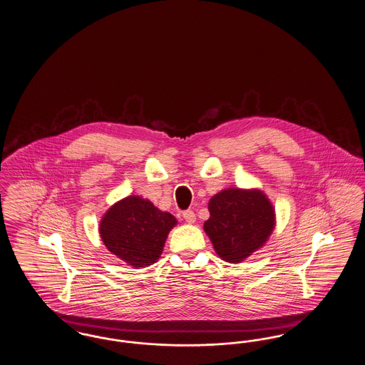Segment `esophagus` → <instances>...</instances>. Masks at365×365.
<instances>
[{
    "label": "esophagus",
    "instance_id": "esophagus-1",
    "mask_svg": "<svg viewBox=\"0 0 365 365\" xmlns=\"http://www.w3.org/2000/svg\"><path fill=\"white\" fill-rule=\"evenodd\" d=\"M183 219L186 220V223L192 225L195 222V213L192 210H185L183 212Z\"/></svg>",
    "mask_w": 365,
    "mask_h": 365
}]
</instances>
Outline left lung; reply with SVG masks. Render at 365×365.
Listing matches in <instances>:
<instances>
[{
	"mask_svg": "<svg viewBox=\"0 0 365 365\" xmlns=\"http://www.w3.org/2000/svg\"><path fill=\"white\" fill-rule=\"evenodd\" d=\"M210 216L204 231L222 260L238 264L262 247L271 237L275 208L260 189L230 187L208 202Z\"/></svg>",
	"mask_w": 365,
	"mask_h": 365,
	"instance_id": "left-lung-1",
	"label": "left lung"
}]
</instances>
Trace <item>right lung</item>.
<instances>
[{"label":"right lung","mask_w":365,"mask_h":365,"mask_svg":"<svg viewBox=\"0 0 365 365\" xmlns=\"http://www.w3.org/2000/svg\"><path fill=\"white\" fill-rule=\"evenodd\" d=\"M178 225L170 212H163L146 198L128 195L108 209L100 222L105 247L133 268L155 264L170 231Z\"/></svg>","instance_id":"add662e5"}]
</instances>
